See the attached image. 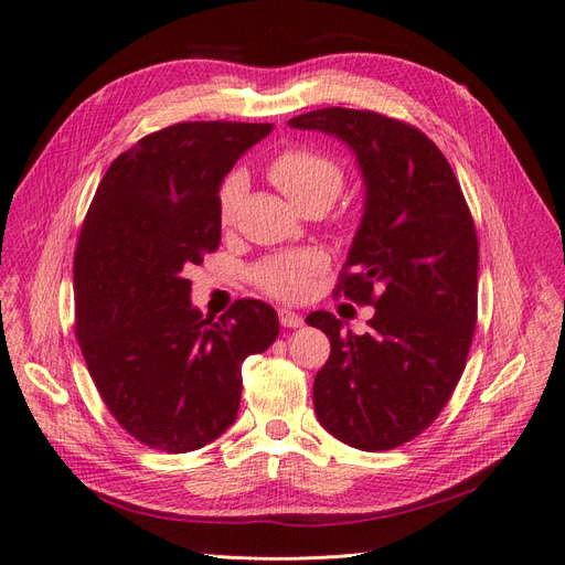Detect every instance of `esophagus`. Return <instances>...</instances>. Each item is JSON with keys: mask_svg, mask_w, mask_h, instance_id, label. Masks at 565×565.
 <instances>
[{"mask_svg": "<svg viewBox=\"0 0 565 565\" xmlns=\"http://www.w3.org/2000/svg\"><path fill=\"white\" fill-rule=\"evenodd\" d=\"M278 318H280L282 328H292L295 330V328H301V324H303V318L299 313H295V311H289V309H280Z\"/></svg>", "mask_w": 565, "mask_h": 565, "instance_id": "34e87169", "label": "esophagus"}]
</instances>
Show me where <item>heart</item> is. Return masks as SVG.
Segmentation results:
<instances>
[{"mask_svg": "<svg viewBox=\"0 0 565 565\" xmlns=\"http://www.w3.org/2000/svg\"><path fill=\"white\" fill-rule=\"evenodd\" d=\"M268 172L273 183L301 210L313 202H322L330 207L341 191V181H344L339 164L332 158L309 148L282 150L280 156L273 158ZM245 191L247 179L243 172H233L221 183L216 198L221 226L233 224ZM322 264L324 259L318 252L282 254L256 268L254 280L273 297L299 299L306 292V287H309L311 276L322 268Z\"/></svg>", "mask_w": 565, "mask_h": 565, "instance_id": "1", "label": "heart"}]
</instances>
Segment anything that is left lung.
Masks as SVG:
<instances>
[{
	"mask_svg": "<svg viewBox=\"0 0 565 565\" xmlns=\"http://www.w3.org/2000/svg\"><path fill=\"white\" fill-rule=\"evenodd\" d=\"M292 129L349 146L363 179V216L341 289L372 303L365 334L316 311L306 322L330 337L313 407L334 438L391 450L429 426L465 372L476 328L478 241L452 167L431 139L372 110L322 108Z\"/></svg>",
	"mask_w": 565,
	"mask_h": 565,
	"instance_id": "obj_1",
	"label": "left lung"
}]
</instances>
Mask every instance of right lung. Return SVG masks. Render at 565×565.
Segmentation results:
<instances>
[{"label": "right lung", "instance_id": "1", "mask_svg": "<svg viewBox=\"0 0 565 565\" xmlns=\"http://www.w3.org/2000/svg\"><path fill=\"white\" fill-rule=\"evenodd\" d=\"M270 129L181 122L148 134L108 167L84 218L77 341L113 417L148 448L191 452L224 434L241 409L243 361L280 332L256 299L202 318L185 278L218 247L221 183Z\"/></svg>", "mask_w": 565, "mask_h": 565}]
</instances>
